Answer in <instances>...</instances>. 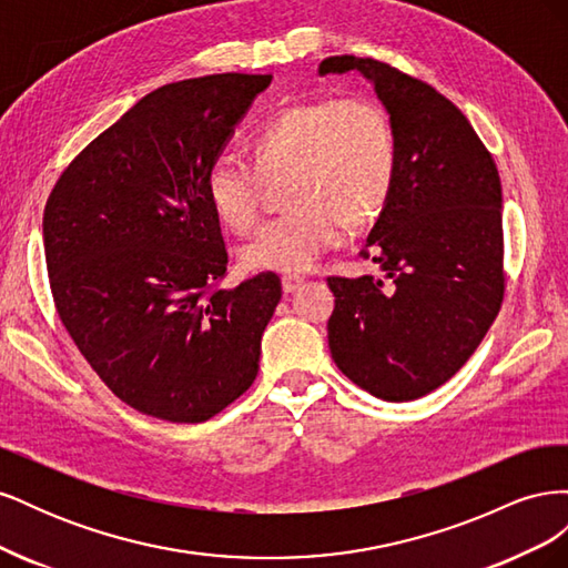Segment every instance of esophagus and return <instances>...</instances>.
Masks as SVG:
<instances>
[{
    "label": "esophagus",
    "instance_id": "1",
    "mask_svg": "<svg viewBox=\"0 0 568 568\" xmlns=\"http://www.w3.org/2000/svg\"><path fill=\"white\" fill-rule=\"evenodd\" d=\"M303 284H305L303 277H291V274H288V277H282V291H284V294H296V291Z\"/></svg>",
    "mask_w": 568,
    "mask_h": 568
}]
</instances>
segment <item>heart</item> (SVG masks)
<instances>
[{"mask_svg": "<svg viewBox=\"0 0 568 568\" xmlns=\"http://www.w3.org/2000/svg\"><path fill=\"white\" fill-rule=\"evenodd\" d=\"M253 165L220 156L205 173V199L222 225L246 234L261 217L265 182L286 180L291 211L239 251L248 270L301 274L338 246L346 227L382 213L395 180L388 118L365 99H315L288 106L251 136Z\"/></svg>", "mask_w": 568, "mask_h": 568, "instance_id": "b5f03b06", "label": "heart"}]
</instances>
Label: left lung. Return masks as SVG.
I'll use <instances>...</instances> for the list:
<instances>
[{
  "label": "left lung",
  "mask_w": 568,
  "mask_h": 568,
  "mask_svg": "<svg viewBox=\"0 0 568 568\" xmlns=\"http://www.w3.org/2000/svg\"><path fill=\"white\" fill-rule=\"evenodd\" d=\"M357 71L395 136L390 196L367 236L384 277H332L326 322L336 367L388 403L432 393L467 363L503 305V186L469 120L426 82L388 63L329 57ZM365 253V255H369Z\"/></svg>",
  "instance_id": "8db88e82"
}]
</instances>
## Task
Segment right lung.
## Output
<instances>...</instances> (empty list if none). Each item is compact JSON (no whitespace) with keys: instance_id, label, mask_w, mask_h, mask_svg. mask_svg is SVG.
Here are the masks:
<instances>
[{"instance_id":"add662e5","label":"right lung","mask_w":568,"mask_h":568,"mask_svg":"<svg viewBox=\"0 0 568 568\" xmlns=\"http://www.w3.org/2000/svg\"><path fill=\"white\" fill-rule=\"evenodd\" d=\"M272 75L165 84L63 170L42 239L63 326L120 400L199 424L255 379L277 274L222 288L227 251L205 173Z\"/></svg>"}]
</instances>
